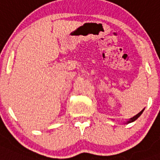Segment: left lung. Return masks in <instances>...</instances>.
Instances as JSON below:
<instances>
[{
  "label": "left lung",
  "mask_w": 160,
  "mask_h": 160,
  "mask_svg": "<svg viewBox=\"0 0 160 160\" xmlns=\"http://www.w3.org/2000/svg\"><path fill=\"white\" fill-rule=\"evenodd\" d=\"M143 111H144V109H143V110H141V111L139 112V114H137L136 115H135V116H134V117H133V118H131V119H129V121H128V123H131V122L134 121V120H136V119H138V118H139V117L140 116V115H141V114H142V113H143Z\"/></svg>",
  "instance_id": "obj_1"
}]
</instances>
